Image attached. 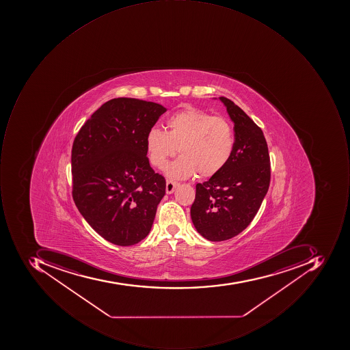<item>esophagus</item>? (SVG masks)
I'll return each mask as SVG.
<instances>
[{
	"mask_svg": "<svg viewBox=\"0 0 350 350\" xmlns=\"http://www.w3.org/2000/svg\"><path fill=\"white\" fill-rule=\"evenodd\" d=\"M180 184L178 182H174V180H168L166 182V193L172 194L174 191Z\"/></svg>",
	"mask_w": 350,
	"mask_h": 350,
	"instance_id": "1",
	"label": "esophagus"
}]
</instances>
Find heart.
I'll list each match as a JSON object with an SVG mask.
<instances>
[{
	"label": "heart",
	"mask_w": 350,
	"mask_h": 350,
	"mask_svg": "<svg viewBox=\"0 0 350 350\" xmlns=\"http://www.w3.org/2000/svg\"><path fill=\"white\" fill-rule=\"evenodd\" d=\"M236 146L232 125L223 117L197 108H187L170 116L166 131L153 127L147 133L149 161L163 168L178 150L180 158L167 165L165 174L183 180L199 172L203 178L219 174L230 161Z\"/></svg>",
	"instance_id": "b5f03b06"
}]
</instances>
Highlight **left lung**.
I'll use <instances>...</instances> for the list:
<instances>
[{
    "mask_svg": "<svg viewBox=\"0 0 350 350\" xmlns=\"http://www.w3.org/2000/svg\"><path fill=\"white\" fill-rule=\"evenodd\" d=\"M234 124L236 146L228 164L196 186L190 208L198 232L211 242L238 236L252 223L270 183V160L262 129L232 100L219 96Z\"/></svg>",
    "mask_w": 350,
    "mask_h": 350,
    "instance_id": "1",
    "label": "left lung"
}]
</instances>
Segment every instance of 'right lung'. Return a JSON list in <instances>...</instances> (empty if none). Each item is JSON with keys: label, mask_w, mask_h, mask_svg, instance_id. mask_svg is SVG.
Wrapping results in <instances>:
<instances>
[{"label": "right lung", "mask_w": 350, "mask_h": 350, "mask_svg": "<svg viewBox=\"0 0 350 350\" xmlns=\"http://www.w3.org/2000/svg\"><path fill=\"white\" fill-rule=\"evenodd\" d=\"M166 110L139 98H112L73 141V201L87 223L112 244L131 246L150 232L166 182L149 164L146 135Z\"/></svg>", "instance_id": "1"}]
</instances>
